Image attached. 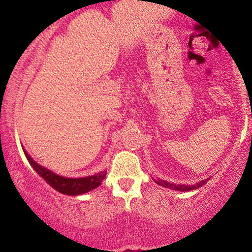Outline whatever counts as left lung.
Instances as JSON below:
<instances>
[{
  "mask_svg": "<svg viewBox=\"0 0 252 252\" xmlns=\"http://www.w3.org/2000/svg\"><path fill=\"white\" fill-rule=\"evenodd\" d=\"M209 180V179H207ZM207 180H204V181H200L198 182L196 185H190V186H189V185H174V184H170V182H167L164 180H158L156 181V184L158 185H161L162 187H167V189H175V190H192V189H199V187H201L202 185L206 184Z\"/></svg>",
  "mask_w": 252,
  "mask_h": 252,
  "instance_id": "obj_1",
  "label": "left lung"
}]
</instances>
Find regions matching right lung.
<instances>
[{
    "label": "right lung",
    "mask_w": 252,
    "mask_h": 252,
    "mask_svg": "<svg viewBox=\"0 0 252 252\" xmlns=\"http://www.w3.org/2000/svg\"><path fill=\"white\" fill-rule=\"evenodd\" d=\"M25 155L26 158H27V160L30 161L31 166L36 170L37 174L41 176L42 179H45V181L47 182L51 187H53L54 189L63 193V194L79 195L94 189H97V187L102 184V181L106 175V172H102L98 173L96 175L86 176V178H63V176L54 174L51 170H48L47 168H43L42 166L37 164L35 161L27 154V152H25Z\"/></svg>",
    "instance_id": "1"
}]
</instances>
